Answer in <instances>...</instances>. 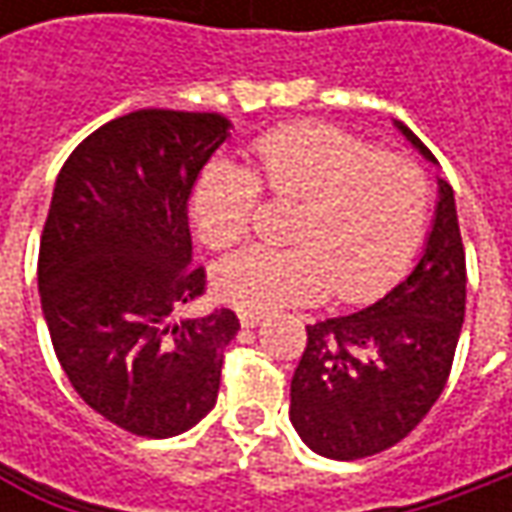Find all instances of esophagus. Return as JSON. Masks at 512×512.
<instances>
[{
  "mask_svg": "<svg viewBox=\"0 0 512 512\" xmlns=\"http://www.w3.org/2000/svg\"><path fill=\"white\" fill-rule=\"evenodd\" d=\"M236 313H239V322L245 327L259 325V322L265 319V310H253V307H239Z\"/></svg>",
  "mask_w": 512,
  "mask_h": 512,
  "instance_id": "obj_1",
  "label": "esophagus"
}]
</instances>
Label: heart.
<instances>
[{"label": "heart", "instance_id": "b5f03b06", "mask_svg": "<svg viewBox=\"0 0 512 512\" xmlns=\"http://www.w3.org/2000/svg\"><path fill=\"white\" fill-rule=\"evenodd\" d=\"M253 168L210 162L193 187V225L213 250L250 239L262 193L293 207L290 247H253L216 265L219 293L247 307L330 296L359 305L399 282L430 213L427 170L402 153L322 122L267 130L250 148Z\"/></svg>", "mask_w": 512, "mask_h": 512}]
</instances>
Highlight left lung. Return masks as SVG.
Listing matches in <instances>:
<instances>
[{
  "label": "left lung",
  "instance_id": "left-lung-1",
  "mask_svg": "<svg viewBox=\"0 0 512 512\" xmlns=\"http://www.w3.org/2000/svg\"><path fill=\"white\" fill-rule=\"evenodd\" d=\"M404 136L433 153L410 128ZM467 265L453 187L439 207L424 256L376 305L307 325L290 382V422L319 456H376L416 430L442 396L464 322Z\"/></svg>",
  "mask_w": 512,
  "mask_h": 512
}]
</instances>
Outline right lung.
Listing matches in <instances>:
<instances>
[{
	"instance_id": "1",
	"label": "right lung",
	"mask_w": 512,
	"mask_h": 512,
	"mask_svg": "<svg viewBox=\"0 0 512 512\" xmlns=\"http://www.w3.org/2000/svg\"><path fill=\"white\" fill-rule=\"evenodd\" d=\"M222 113L145 108L82 139L56 176L39 296L73 390L133 436L168 439L213 410L233 310L176 322L205 296L187 199L227 139Z\"/></svg>"
}]
</instances>
